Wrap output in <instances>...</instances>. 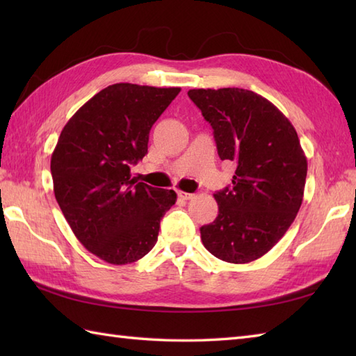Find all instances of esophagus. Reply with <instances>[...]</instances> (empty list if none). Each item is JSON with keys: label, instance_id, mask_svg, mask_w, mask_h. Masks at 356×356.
Here are the masks:
<instances>
[{"label": "esophagus", "instance_id": "1", "mask_svg": "<svg viewBox=\"0 0 356 356\" xmlns=\"http://www.w3.org/2000/svg\"><path fill=\"white\" fill-rule=\"evenodd\" d=\"M177 195H179V199H182V200H190V199H193V194L185 193V191H177Z\"/></svg>", "mask_w": 356, "mask_h": 356}]
</instances>
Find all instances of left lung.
<instances>
[{"instance_id":"1","label":"left lung","mask_w":356,"mask_h":356,"mask_svg":"<svg viewBox=\"0 0 356 356\" xmlns=\"http://www.w3.org/2000/svg\"><path fill=\"white\" fill-rule=\"evenodd\" d=\"M190 99L214 130L222 161L237 165L232 185L217 191L216 220L200 228L217 259L249 263L284 236L303 202L307 161L282 111L245 88H194Z\"/></svg>"}]
</instances>
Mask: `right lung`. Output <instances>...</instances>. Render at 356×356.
<instances>
[{
  "label": "right lung",
  "mask_w": 356,
  "mask_h": 356,
  "mask_svg": "<svg viewBox=\"0 0 356 356\" xmlns=\"http://www.w3.org/2000/svg\"><path fill=\"white\" fill-rule=\"evenodd\" d=\"M179 87L113 84L96 93L63 128L51 154L53 191L74 236L111 264L133 263L157 241L172 190L131 179L148 153L149 130Z\"/></svg>",
  "instance_id": "1"
}]
</instances>
